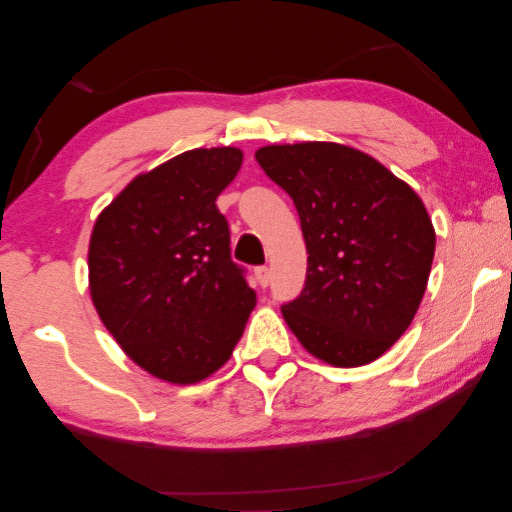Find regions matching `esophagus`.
I'll list each match as a JSON object with an SVG mask.
<instances>
[{
    "label": "esophagus",
    "mask_w": 512,
    "mask_h": 512,
    "mask_svg": "<svg viewBox=\"0 0 512 512\" xmlns=\"http://www.w3.org/2000/svg\"><path fill=\"white\" fill-rule=\"evenodd\" d=\"M256 279L261 288H267V285H270V267H265V265L256 267Z\"/></svg>",
    "instance_id": "esophagus-1"
}]
</instances>
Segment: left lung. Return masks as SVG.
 <instances>
[{"mask_svg":"<svg viewBox=\"0 0 512 512\" xmlns=\"http://www.w3.org/2000/svg\"><path fill=\"white\" fill-rule=\"evenodd\" d=\"M297 206L306 288L281 308L301 346L333 366L378 360L409 328L432 270L425 204L378 159L330 141L256 150Z\"/></svg>","mask_w":512,"mask_h":512,"instance_id":"left-lung-1","label":"left lung"}]
</instances>
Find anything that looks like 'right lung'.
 <instances>
[{
  "mask_svg": "<svg viewBox=\"0 0 512 512\" xmlns=\"http://www.w3.org/2000/svg\"><path fill=\"white\" fill-rule=\"evenodd\" d=\"M240 166L238 148L186 150L134 177L96 218L94 308L123 353L159 380L209 378L256 306L215 206Z\"/></svg>",
  "mask_w": 512,
  "mask_h": 512,
  "instance_id": "add662e5",
  "label": "right lung"
}]
</instances>
